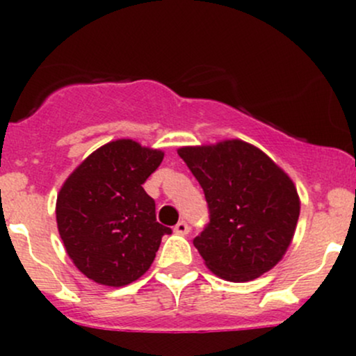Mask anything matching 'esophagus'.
<instances>
[{"instance_id": "34e87169", "label": "esophagus", "mask_w": 356, "mask_h": 356, "mask_svg": "<svg viewBox=\"0 0 356 356\" xmlns=\"http://www.w3.org/2000/svg\"><path fill=\"white\" fill-rule=\"evenodd\" d=\"M174 232L175 234H181V236L189 234V224H187L186 220H181V222H177L174 226Z\"/></svg>"}]
</instances>
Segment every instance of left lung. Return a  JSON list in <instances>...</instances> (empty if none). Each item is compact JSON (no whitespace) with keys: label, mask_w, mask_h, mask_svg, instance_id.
I'll list each match as a JSON object with an SVG mask.
<instances>
[{"label":"left lung","mask_w":356,"mask_h":356,"mask_svg":"<svg viewBox=\"0 0 356 356\" xmlns=\"http://www.w3.org/2000/svg\"><path fill=\"white\" fill-rule=\"evenodd\" d=\"M206 195L211 222L194 246L216 276L259 277L283 259L300 218L295 182L252 144L231 138L177 150Z\"/></svg>","instance_id":"8db88e82"}]
</instances>
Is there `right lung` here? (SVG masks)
I'll return each instance as SVG.
<instances>
[{
	"label": "right lung",
	"instance_id": "obj_1",
	"mask_svg": "<svg viewBox=\"0 0 356 356\" xmlns=\"http://www.w3.org/2000/svg\"><path fill=\"white\" fill-rule=\"evenodd\" d=\"M164 152L132 138H117L92 152L63 182L56 197V226L80 273L120 288L152 266L170 227L155 219V202L142 184Z\"/></svg>",
	"mask_w": 356,
	"mask_h": 356
}]
</instances>
